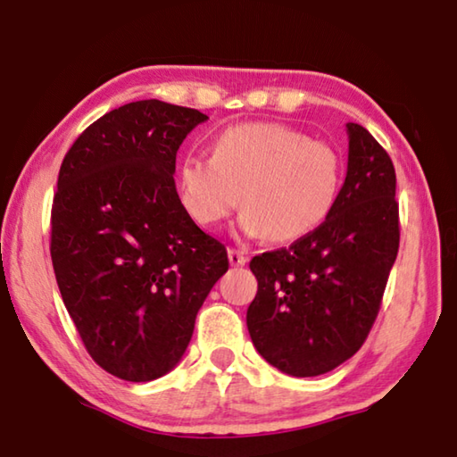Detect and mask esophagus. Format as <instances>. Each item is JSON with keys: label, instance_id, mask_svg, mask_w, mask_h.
I'll return each mask as SVG.
<instances>
[{"label": "esophagus", "instance_id": "esophagus-1", "mask_svg": "<svg viewBox=\"0 0 457 457\" xmlns=\"http://www.w3.org/2000/svg\"><path fill=\"white\" fill-rule=\"evenodd\" d=\"M228 259H229L231 267H244L248 262V256L244 254L242 250H236V248L228 250Z\"/></svg>", "mask_w": 457, "mask_h": 457}]
</instances>
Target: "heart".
Segmentation results:
<instances>
[{
	"mask_svg": "<svg viewBox=\"0 0 457 457\" xmlns=\"http://www.w3.org/2000/svg\"><path fill=\"white\" fill-rule=\"evenodd\" d=\"M344 163L333 146L275 121L229 126L211 157L188 153L176 190L196 226L215 228L240 204L242 234L295 242L325 223L342 190Z\"/></svg>",
	"mask_w": 457,
	"mask_h": 457,
	"instance_id": "b5f03b06",
	"label": "heart"
}]
</instances>
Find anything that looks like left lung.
Instances as JSON below:
<instances>
[{
  "label": "left lung",
  "mask_w": 457,
  "mask_h": 457,
  "mask_svg": "<svg viewBox=\"0 0 457 457\" xmlns=\"http://www.w3.org/2000/svg\"><path fill=\"white\" fill-rule=\"evenodd\" d=\"M348 130V171L325 223L290 248L250 261L259 281L246 312L259 354L292 377L352 358L375 323L400 248L395 170L360 124Z\"/></svg>",
  "instance_id": "8db88e82"
}]
</instances>
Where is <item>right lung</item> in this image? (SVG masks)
I'll return each mask as SVG.
<instances>
[{"label":"right lung","instance_id":"right-lung-1","mask_svg":"<svg viewBox=\"0 0 457 457\" xmlns=\"http://www.w3.org/2000/svg\"><path fill=\"white\" fill-rule=\"evenodd\" d=\"M204 120L157 99L128 103L93 121L60 167L57 287L88 354L124 381H153L182 360L198 308L229 267L173 182L179 145Z\"/></svg>","mask_w":457,"mask_h":457}]
</instances>
